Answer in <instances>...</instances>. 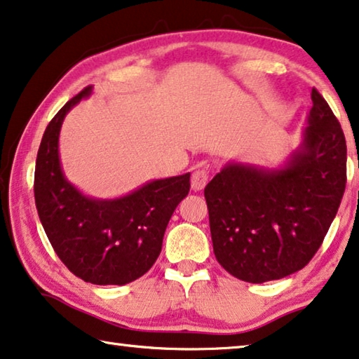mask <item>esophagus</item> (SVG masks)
Segmentation results:
<instances>
[{"instance_id": "obj_1", "label": "esophagus", "mask_w": 359, "mask_h": 359, "mask_svg": "<svg viewBox=\"0 0 359 359\" xmlns=\"http://www.w3.org/2000/svg\"><path fill=\"white\" fill-rule=\"evenodd\" d=\"M209 182V172L204 169H198L191 174V189L195 191L203 190Z\"/></svg>"}]
</instances>
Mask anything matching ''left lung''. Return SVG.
Listing matches in <instances>:
<instances>
[{
    "mask_svg": "<svg viewBox=\"0 0 359 359\" xmlns=\"http://www.w3.org/2000/svg\"><path fill=\"white\" fill-rule=\"evenodd\" d=\"M311 100L302 144L283 168L229 163L204 189L215 259L241 281L281 280L302 270L339 210L345 135L315 88Z\"/></svg>",
    "mask_w": 359,
    "mask_h": 359,
    "instance_id": "1",
    "label": "left lung"
}]
</instances>
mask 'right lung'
Returning a JSON list of instances; mask_svg holds the SVG:
<instances>
[{
    "mask_svg": "<svg viewBox=\"0 0 359 359\" xmlns=\"http://www.w3.org/2000/svg\"><path fill=\"white\" fill-rule=\"evenodd\" d=\"M93 93L70 99L50 119L35 168V203L55 254L83 281L128 284L151 269L177 204L189 195L190 174L153 180L116 200L84 196L65 179L59 159V134L68 111Z\"/></svg>",
    "mask_w": 359,
    "mask_h": 359,
    "instance_id": "add662e5",
    "label": "right lung"
}]
</instances>
